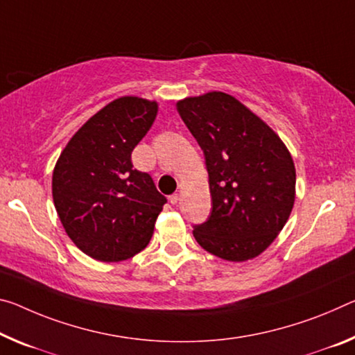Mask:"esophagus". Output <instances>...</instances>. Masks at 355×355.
I'll use <instances>...</instances> for the list:
<instances>
[{
    "mask_svg": "<svg viewBox=\"0 0 355 355\" xmlns=\"http://www.w3.org/2000/svg\"><path fill=\"white\" fill-rule=\"evenodd\" d=\"M178 200H180V194H172L171 198H168V202H171L172 205H177Z\"/></svg>",
    "mask_w": 355,
    "mask_h": 355,
    "instance_id": "obj_1",
    "label": "esophagus"
}]
</instances>
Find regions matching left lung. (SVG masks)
<instances>
[{
  "label": "left lung",
  "instance_id": "left-lung-1",
  "mask_svg": "<svg viewBox=\"0 0 355 355\" xmlns=\"http://www.w3.org/2000/svg\"><path fill=\"white\" fill-rule=\"evenodd\" d=\"M204 151L211 211L193 234L205 251L248 261L277 239L294 207L295 167L281 139L230 94L177 103Z\"/></svg>",
  "mask_w": 355,
  "mask_h": 355
}]
</instances>
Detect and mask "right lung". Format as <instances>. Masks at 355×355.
I'll use <instances>...</instances> for the list:
<instances>
[{
    "mask_svg": "<svg viewBox=\"0 0 355 355\" xmlns=\"http://www.w3.org/2000/svg\"><path fill=\"white\" fill-rule=\"evenodd\" d=\"M156 114L157 104L147 99H115L78 129L56 162V213L77 248L96 261H125L142 251L167 202L131 161Z\"/></svg>",
    "mask_w": 355,
    "mask_h": 355,
    "instance_id": "1",
    "label": "right lung"
}]
</instances>
